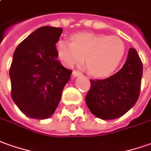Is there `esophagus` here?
Listing matches in <instances>:
<instances>
[{"label": "esophagus", "instance_id": "esophagus-1", "mask_svg": "<svg viewBox=\"0 0 151 151\" xmlns=\"http://www.w3.org/2000/svg\"><path fill=\"white\" fill-rule=\"evenodd\" d=\"M73 76L75 77H78V76H82V73H81L80 71H77V70H74L73 71Z\"/></svg>", "mask_w": 151, "mask_h": 151}]
</instances>
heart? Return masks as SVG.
Here are the masks:
<instances>
[{"label": "heart", "instance_id": "1", "mask_svg": "<svg viewBox=\"0 0 151 151\" xmlns=\"http://www.w3.org/2000/svg\"><path fill=\"white\" fill-rule=\"evenodd\" d=\"M71 42L59 40L58 56L65 65L73 66L84 62L94 76H106L113 72L125 53V45L117 36L95 33H79L71 36Z\"/></svg>", "mask_w": 151, "mask_h": 151}]
</instances>
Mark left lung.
<instances>
[{"label": "left lung", "instance_id": "obj_1", "mask_svg": "<svg viewBox=\"0 0 151 151\" xmlns=\"http://www.w3.org/2000/svg\"><path fill=\"white\" fill-rule=\"evenodd\" d=\"M143 65L136 49L131 47L120 70L104 80H90L86 102L89 111L103 120L122 117L135 105L140 95Z\"/></svg>", "mask_w": 151, "mask_h": 151}]
</instances>
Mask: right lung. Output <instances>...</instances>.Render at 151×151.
<instances>
[{
	"label": "right lung",
	"instance_id": "add662e5",
	"mask_svg": "<svg viewBox=\"0 0 151 151\" xmlns=\"http://www.w3.org/2000/svg\"><path fill=\"white\" fill-rule=\"evenodd\" d=\"M62 29L43 26L16 47L10 65L11 96L26 116L50 117L61 100L62 90L72 70L58 61L56 43Z\"/></svg>",
	"mask_w": 151,
	"mask_h": 151
}]
</instances>
